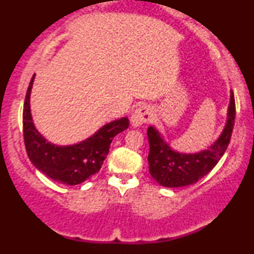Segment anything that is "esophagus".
<instances>
[{
	"label": "esophagus",
	"instance_id": "1",
	"mask_svg": "<svg viewBox=\"0 0 254 254\" xmlns=\"http://www.w3.org/2000/svg\"><path fill=\"white\" fill-rule=\"evenodd\" d=\"M154 117L153 109L149 105H139L137 109L133 111V113L130 117V123L133 127H139V125L148 123Z\"/></svg>",
	"mask_w": 254,
	"mask_h": 254
}]
</instances>
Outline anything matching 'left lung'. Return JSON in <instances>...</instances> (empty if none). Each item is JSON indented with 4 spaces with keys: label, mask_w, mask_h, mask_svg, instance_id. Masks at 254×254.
<instances>
[{
    "label": "left lung",
    "mask_w": 254,
    "mask_h": 254,
    "mask_svg": "<svg viewBox=\"0 0 254 254\" xmlns=\"http://www.w3.org/2000/svg\"><path fill=\"white\" fill-rule=\"evenodd\" d=\"M235 122L234 93L230 90L227 122L222 132L208 149L186 154L174 150L164 137L150 125L147 130L149 139V173L165 188H183L202 179L210 172L228 147Z\"/></svg>",
    "instance_id": "1"
}]
</instances>
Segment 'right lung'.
Masks as SVG:
<instances>
[{
  "instance_id": "obj_1",
  "label": "right lung",
  "mask_w": 254,
  "mask_h": 254,
  "mask_svg": "<svg viewBox=\"0 0 254 254\" xmlns=\"http://www.w3.org/2000/svg\"><path fill=\"white\" fill-rule=\"evenodd\" d=\"M32 80L26 93L24 104V139L27 155L38 171L50 179L65 185H77L100 171L109 154L113 137L129 127L127 117L116 119L103 125L88 138L70 145H57L49 142L33 123L31 113Z\"/></svg>"
}]
</instances>
